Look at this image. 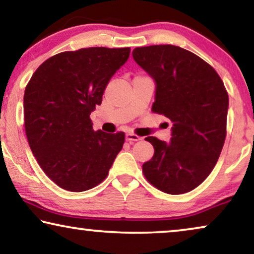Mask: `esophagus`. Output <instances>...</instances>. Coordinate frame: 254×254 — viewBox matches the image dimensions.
<instances>
[{
  "label": "esophagus",
  "mask_w": 254,
  "mask_h": 254,
  "mask_svg": "<svg viewBox=\"0 0 254 254\" xmlns=\"http://www.w3.org/2000/svg\"><path fill=\"white\" fill-rule=\"evenodd\" d=\"M140 140H141V137H140V136H137V135L131 134V133H128V134H126V141H127V142H129L130 144H131V143H134V142H136V141H140Z\"/></svg>",
  "instance_id": "1"
}]
</instances>
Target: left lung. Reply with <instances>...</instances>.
Listing matches in <instances>:
<instances>
[{
  "label": "left lung",
  "mask_w": 254,
  "mask_h": 254,
  "mask_svg": "<svg viewBox=\"0 0 254 254\" xmlns=\"http://www.w3.org/2000/svg\"><path fill=\"white\" fill-rule=\"evenodd\" d=\"M133 58L156 83L152 112L172 123L171 140H145L155 152L142 165L151 185L183 194L213 171L227 135L228 92L215 69L192 52L173 45L137 47Z\"/></svg>",
  "instance_id": "obj_1"
}]
</instances>
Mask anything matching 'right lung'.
<instances>
[{
	"label": "right lung",
	"instance_id": "1",
	"mask_svg": "<svg viewBox=\"0 0 254 254\" xmlns=\"http://www.w3.org/2000/svg\"><path fill=\"white\" fill-rule=\"evenodd\" d=\"M130 48L89 47L47 59L24 93L26 137L38 164L61 189L83 192L109 175L125 133L95 131L90 114Z\"/></svg>",
	"mask_w": 254,
	"mask_h": 254
}]
</instances>
